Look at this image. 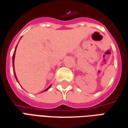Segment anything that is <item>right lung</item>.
<instances>
[{"label": "right lung", "instance_id": "right-lung-1", "mask_svg": "<svg viewBox=\"0 0 128 128\" xmlns=\"http://www.w3.org/2000/svg\"><path fill=\"white\" fill-rule=\"evenodd\" d=\"M16 47H17V45H16V48H15V50H14V54H13V57H12V64H13V68H14V76H15V78H16V80L18 81V79L17 78H16V73H15V71H14V58H15V52H16ZM50 87V86H49L46 89H45L44 92H46V91H47L48 89H49V88Z\"/></svg>", "mask_w": 128, "mask_h": 128}]
</instances>
